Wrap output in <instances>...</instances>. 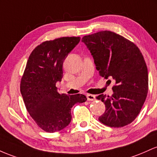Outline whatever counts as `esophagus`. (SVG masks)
Segmentation results:
<instances>
[{
  "label": "esophagus",
  "mask_w": 157,
  "mask_h": 157,
  "mask_svg": "<svg viewBox=\"0 0 157 157\" xmlns=\"http://www.w3.org/2000/svg\"><path fill=\"white\" fill-rule=\"evenodd\" d=\"M87 98L88 101H94V100H96V96L92 94H87Z\"/></svg>",
  "instance_id": "esophagus-1"
}]
</instances>
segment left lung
Segmentation results:
<instances>
[{
  "label": "left lung",
  "mask_w": 157,
  "mask_h": 157,
  "mask_svg": "<svg viewBox=\"0 0 157 157\" xmlns=\"http://www.w3.org/2000/svg\"><path fill=\"white\" fill-rule=\"evenodd\" d=\"M85 44L100 76L116 81L111 96L96 98L105 105L98 120L111 128L131 124L140 113L148 91V73L142 52L135 44L113 32L101 31L85 36Z\"/></svg>",
  "instance_id": "8db88e82"
}]
</instances>
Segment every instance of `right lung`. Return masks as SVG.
<instances>
[{
	"mask_svg": "<svg viewBox=\"0 0 157 157\" xmlns=\"http://www.w3.org/2000/svg\"><path fill=\"white\" fill-rule=\"evenodd\" d=\"M80 37L47 40L31 52L21 81V93L27 111L39 128L54 133L71 121V108L87 100L84 95L60 94L56 83L63 77V62Z\"/></svg>",
	"mask_w": 157,
	"mask_h": 157,
	"instance_id": "obj_1",
	"label": "right lung"
}]
</instances>
